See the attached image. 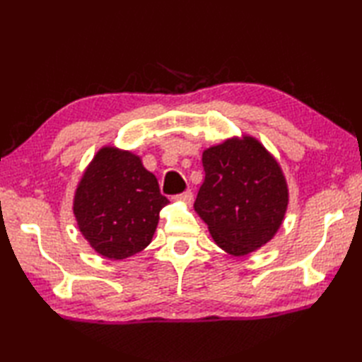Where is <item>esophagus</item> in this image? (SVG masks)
<instances>
[{
    "mask_svg": "<svg viewBox=\"0 0 362 362\" xmlns=\"http://www.w3.org/2000/svg\"><path fill=\"white\" fill-rule=\"evenodd\" d=\"M175 199H177V201H182L183 204H188L189 205L191 202H193V193H191L189 189H187V191H183V193L177 194Z\"/></svg>",
    "mask_w": 362,
    "mask_h": 362,
    "instance_id": "1",
    "label": "esophagus"
}]
</instances>
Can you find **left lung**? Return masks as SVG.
I'll use <instances>...</instances> for the list:
<instances>
[{"label":"left lung","mask_w":362,"mask_h":362,"mask_svg":"<svg viewBox=\"0 0 362 362\" xmlns=\"http://www.w3.org/2000/svg\"><path fill=\"white\" fill-rule=\"evenodd\" d=\"M202 165L194 210L219 247L241 257L271 241L288 209V187L263 144L252 136L227 140L204 151Z\"/></svg>","instance_id":"obj_1"}]
</instances>
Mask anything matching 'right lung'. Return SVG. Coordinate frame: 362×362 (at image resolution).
<instances>
[{"label": "right lung", "instance_id": "obj_1", "mask_svg": "<svg viewBox=\"0 0 362 362\" xmlns=\"http://www.w3.org/2000/svg\"><path fill=\"white\" fill-rule=\"evenodd\" d=\"M168 204L140 157L103 148L83 173L73 210L91 247L105 258L124 259L151 243Z\"/></svg>", "mask_w": 362, "mask_h": 362}]
</instances>
